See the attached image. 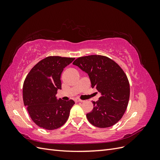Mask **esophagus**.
<instances>
[{
  "instance_id": "esophagus-1",
  "label": "esophagus",
  "mask_w": 160,
  "mask_h": 160,
  "mask_svg": "<svg viewBox=\"0 0 160 160\" xmlns=\"http://www.w3.org/2000/svg\"><path fill=\"white\" fill-rule=\"evenodd\" d=\"M75 101L76 103H77V102H82V101H83V100H81V99H79V98H75Z\"/></svg>"
}]
</instances>
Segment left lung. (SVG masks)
<instances>
[{
    "mask_svg": "<svg viewBox=\"0 0 160 160\" xmlns=\"http://www.w3.org/2000/svg\"><path fill=\"white\" fill-rule=\"evenodd\" d=\"M72 64L88 74L91 88L101 95L98 101H93V110L86 115L89 123L100 128L118 123L127 109L130 94L129 81L123 69L102 55L79 57Z\"/></svg>",
    "mask_w": 160,
    "mask_h": 160,
    "instance_id": "1",
    "label": "left lung"
}]
</instances>
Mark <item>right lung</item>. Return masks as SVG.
I'll use <instances>...</instances> for the list:
<instances>
[{"label": "right lung", "mask_w": 160, "mask_h": 160, "mask_svg": "<svg viewBox=\"0 0 160 160\" xmlns=\"http://www.w3.org/2000/svg\"><path fill=\"white\" fill-rule=\"evenodd\" d=\"M75 58L50 56L34 66L24 81V105L32 120L38 127L48 130L61 127L69 118L74 101L57 99L61 89V75Z\"/></svg>", "instance_id": "obj_1"}]
</instances>
